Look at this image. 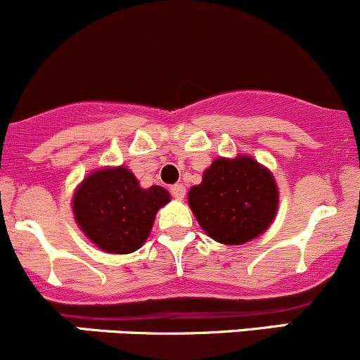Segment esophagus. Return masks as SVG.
<instances>
[{
	"mask_svg": "<svg viewBox=\"0 0 360 360\" xmlns=\"http://www.w3.org/2000/svg\"><path fill=\"white\" fill-rule=\"evenodd\" d=\"M170 195H172L176 200H183L184 195H186V188H184V184H174V186L170 188Z\"/></svg>",
	"mask_w": 360,
	"mask_h": 360,
	"instance_id": "34e87169",
	"label": "esophagus"
}]
</instances>
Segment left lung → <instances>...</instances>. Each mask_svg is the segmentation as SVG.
Listing matches in <instances>:
<instances>
[{
    "label": "left lung",
    "instance_id": "8db88e82",
    "mask_svg": "<svg viewBox=\"0 0 360 360\" xmlns=\"http://www.w3.org/2000/svg\"><path fill=\"white\" fill-rule=\"evenodd\" d=\"M188 203L210 238L242 245L274 223L278 190L270 170L254 158H217L190 190Z\"/></svg>",
    "mask_w": 360,
    "mask_h": 360
}]
</instances>
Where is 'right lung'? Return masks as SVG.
I'll list each match as a JSON object with an SVG mask.
<instances>
[{"instance_id": "add662e5", "label": "right lung", "mask_w": 360, "mask_h": 360, "mask_svg": "<svg viewBox=\"0 0 360 360\" xmlns=\"http://www.w3.org/2000/svg\"><path fill=\"white\" fill-rule=\"evenodd\" d=\"M170 202L165 188H141L127 167L92 172L76 188L72 212L83 233L110 254L134 252L146 242L160 207Z\"/></svg>"}]
</instances>
